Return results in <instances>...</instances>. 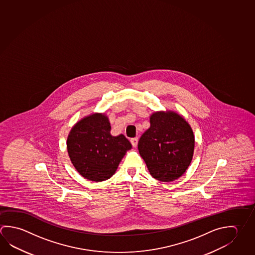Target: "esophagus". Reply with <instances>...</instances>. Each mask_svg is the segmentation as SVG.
Masks as SVG:
<instances>
[{"mask_svg":"<svg viewBox=\"0 0 255 255\" xmlns=\"http://www.w3.org/2000/svg\"><path fill=\"white\" fill-rule=\"evenodd\" d=\"M138 138H130V143H131V145H132L134 147H137V145H138Z\"/></svg>","mask_w":255,"mask_h":255,"instance_id":"1","label":"esophagus"}]
</instances>
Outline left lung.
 <instances>
[{
  "label": "left lung",
  "mask_w": 255,
  "mask_h": 255,
  "mask_svg": "<svg viewBox=\"0 0 255 255\" xmlns=\"http://www.w3.org/2000/svg\"><path fill=\"white\" fill-rule=\"evenodd\" d=\"M150 127L141 135L138 152L152 177L172 182L181 177L192 162L195 138L190 125L174 111L154 112Z\"/></svg>",
  "instance_id": "1"
}]
</instances>
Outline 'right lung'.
Here are the masks:
<instances>
[{
  "mask_svg": "<svg viewBox=\"0 0 255 255\" xmlns=\"http://www.w3.org/2000/svg\"><path fill=\"white\" fill-rule=\"evenodd\" d=\"M106 114L95 113L77 122L67 138L72 165L84 178L102 182L116 173L131 144L125 135L113 136Z\"/></svg>",
  "mask_w": 255,
  "mask_h": 255,
  "instance_id": "right-lung-1",
  "label": "right lung"
}]
</instances>
